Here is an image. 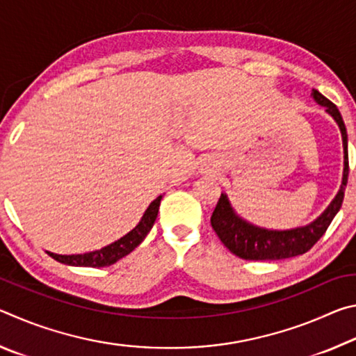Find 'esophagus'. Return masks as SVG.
Listing matches in <instances>:
<instances>
[{
  "label": "esophagus",
  "instance_id": "esophagus-1",
  "mask_svg": "<svg viewBox=\"0 0 356 356\" xmlns=\"http://www.w3.org/2000/svg\"><path fill=\"white\" fill-rule=\"evenodd\" d=\"M207 168H212V163H207Z\"/></svg>",
  "mask_w": 356,
  "mask_h": 356
}]
</instances>
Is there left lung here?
I'll return each instance as SVG.
<instances>
[{
  "instance_id": "left-lung-1",
  "label": "left lung",
  "mask_w": 356,
  "mask_h": 356,
  "mask_svg": "<svg viewBox=\"0 0 356 356\" xmlns=\"http://www.w3.org/2000/svg\"><path fill=\"white\" fill-rule=\"evenodd\" d=\"M312 97L318 105L327 108L328 114L333 116L341 129L342 144H344V177H342L341 190L328 209L314 222L305 227L291 229V231H268V229L250 225L245 220L238 218L229 204L227 196L221 195L212 216H210V225L222 245L234 254L246 259V261H280V259L305 254L323 236L344 201V188L348 179L347 131L344 120L333 102H330L317 89H312Z\"/></svg>"
}]
</instances>
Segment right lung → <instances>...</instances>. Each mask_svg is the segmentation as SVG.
<instances>
[{"instance_id": "right-lung-1", "label": "right lung", "mask_w": 356, "mask_h": 356, "mask_svg": "<svg viewBox=\"0 0 356 356\" xmlns=\"http://www.w3.org/2000/svg\"><path fill=\"white\" fill-rule=\"evenodd\" d=\"M161 196L156 197L155 201L150 202L146 212H144L141 221L138 222L135 229L119 238L118 242L105 246V248L92 251V252H84V254H70V256H61L55 254V252L47 251V254L55 259V261L65 264V265H74V267H106V265H111L118 262L119 259L124 256L130 254L138 245H140L146 236L149 234L150 229H152L154 222L156 220V213H159Z\"/></svg>"}]
</instances>
